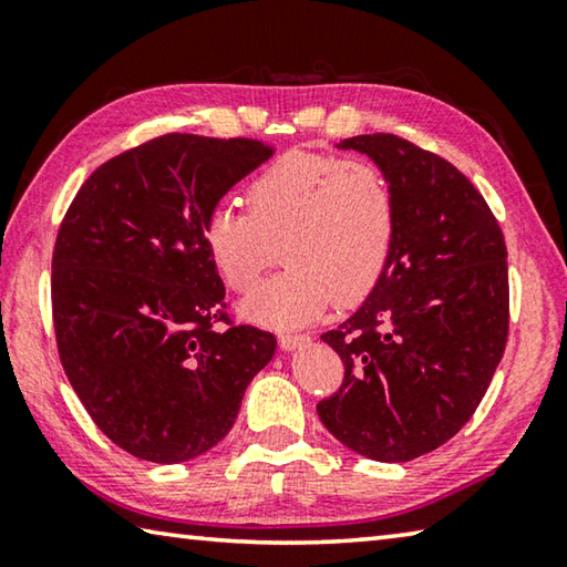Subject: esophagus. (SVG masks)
Listing matches in <instances>:
<instances>
[{"label":"esophagus","instance_id":"obj_1","mask_svg":"<svg viewBox=\"0 0 567 567\" xmlns=\"http://www.w3.org/2000/svg\"><path fill=\"white\" fill-rule=\"evenodd\" d=\"M305 344H310V334H290V332H285V334H280V348L282 350H297V348H305Z\"/></svg>","mask_w":567,"mask_h":567}]
</instances>
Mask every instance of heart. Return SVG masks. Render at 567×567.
I'll return each instance as SVG.
<instances>
[{"label":"heart","mask_w":567,"mask_h":567,"mask_svg":"<svg viewBox=\"0 0 567 567\" xmlns=\"http://www.w3.org/2000/svg\"><path fill=\"white\" fill-rule=\"evenodd\" d=\"M249 215L223 203L209 209L203 245L219 277L249 292L277 260L287 267L249 295L243 312L270 328H297L332 300H362L385 272L398 209L388 177L370 162L287 152L247 189Z\"/></svg>","instance_id":"obj_1"}]
</instances>
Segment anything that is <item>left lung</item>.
I'll use <instances>...</instances> for the list:
<instances>
[{
    "mask_svg": "<svg viewBox=\"0 0 567 567\" xmlns=\"http://www.w3.org/2000/svg\"><path fill=\"white\" fill-rule=\"evenodd\" d=\"M368 155L395 195V243L364 302L322 340L344 364L322 425L378 463H408L473 417L507 340V249L483 195L447 159L395 137L334 145Z\"/></svg>",
    "mask_w": 567,
    "mask_h": 567,
    "instance_id": "left-lung-1",
    "label": "left lung"
}]
</instances>
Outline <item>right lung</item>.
<instances>
[{"mask_svg": "<svg viewBox=\"0 0 567 567\" xmlns=\"http://www.w3.org/2000/svg\"><path fill=\"white\" fill-rule=\"evenodd\" d=\"M272 152L255 140L165 134L104 162L76 192L52 257L56 348L114 445L159 465L207 453L277 350L227 322L203 245L209 209Z\"/></svg>", "mask_w": 567, "mask_h": 567, "instance_id": "1", "label": "right lung"}]
</instances>
